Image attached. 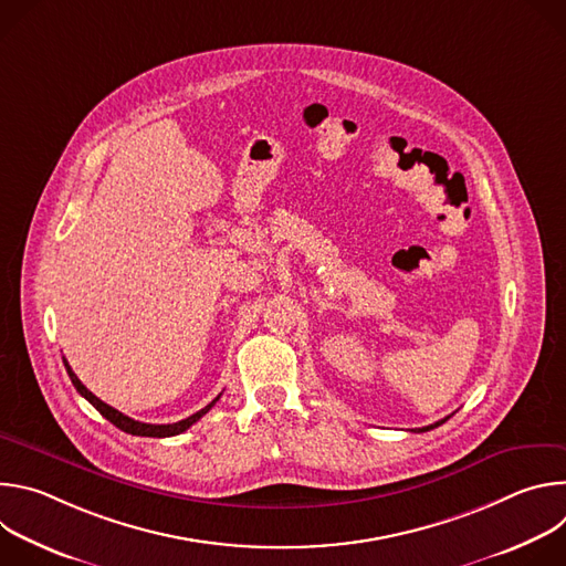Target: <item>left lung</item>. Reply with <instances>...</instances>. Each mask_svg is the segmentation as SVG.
I'll list each match as a JSON object with an SVG mask.
<instances>
[{"instance_id": "8db88e82", "label": "left lung", "mask_w": 566, "mask_h": 566, "mask_svg": "<svg viewBox=\"0 0 566 566\" xmlns=\"http://www.w3.org/2000/svg\"><path fill=\"white\" fill-rule=\"evenodd\" d=\"M450 417H446V419H441V421H437V423H432V426H426V428H419V430H415V432H428V430H434V428H439L441 423H446Z\"/></svg>"}]
</instances>
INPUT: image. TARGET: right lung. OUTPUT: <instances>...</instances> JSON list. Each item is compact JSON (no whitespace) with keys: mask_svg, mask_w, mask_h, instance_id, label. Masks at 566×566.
<instances>
[{"mask_svg":"<svg viewBox=\"0 0 566 566\" xmlns=\"http://www.w3.org/2000/svg\"><path fill=\"white\" fill-rule=\"evenodd\" d=\"M64 360V358H62ZM64 367H66V374H69V378H71V382H73V387L77 389V394L80 396H85L92 406L109 421V423H114L118 430H123V432H127V434H134V437H156V439H164V437H175V434H181V432H186L192 423H197L212 406L214 402L219 400V396L212 400V402H208V406L203 408V410H199L197 415H192V417H188V419H184V421H179V423H168V426H154V423H140V421H134V419H129V417H125L123 412H118V410H114L112 406H107V402H103L98 396H94L83 382H80V378L73 374V369L69 367V363L64 360Z\"/></svg>","mask_w":566,"mask_h":566,"instance_id":"1","label":"right lung"}]
</instances>
